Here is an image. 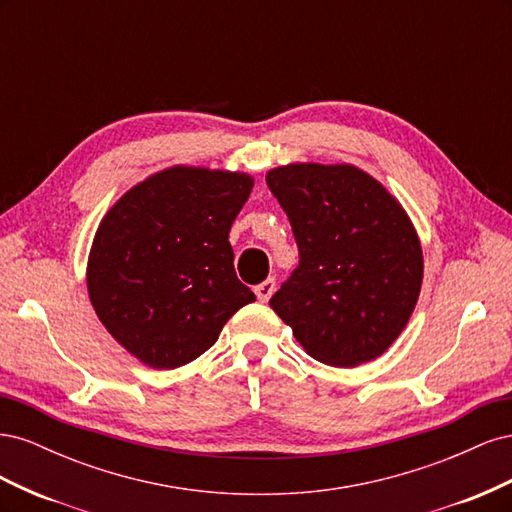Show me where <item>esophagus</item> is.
<instances>
[{"label":"esophagus","instance_id":"1","mask_svg":"<svg viewBox=\"0 0 512 512\" xmlns=\"http://www.w3.org/2000/svg\"><path fill=\"white\" fill-rule=\"evenodd\" d=\"M254 292L260 303H267L271 299V294L275 292V280H265L262 284L254 286Z\"/></svg>","mask_w":512,"mask_h":512}]
</instances>
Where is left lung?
Returning a JSON list of instances; mask_svg holds the SVG:
<instances>
[{"label":"left lung","instance_id":"left-lung-1","mask_svg":"<svg viewBox=\"0 0 512 512\" xmlns=\"http://www.w3.org/2000/svg\"><path fill=\"white\" fill-rule=\"evenodd\" d=\"M299 267L271 307L309 356L335 367L376 359L404 331L421 292L423 252L406 211L363 170L290 164L267 173Z\"/></svg>","mask_w":512,"mask_h":512}]
</instances>
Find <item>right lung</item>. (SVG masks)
Returning a JSON list of instances; mask_svg holds the SVG:
<instances>
[{"instance_id":"1","label":"right lung","mask_w":512,"mask_h":512,"mask_svg":"<svg viewBox=\"0 0 512 512\" xmlns=\"http://www.w3.org/2000/svg\"><path fill=\"white\" fill-rule=\"evenodd\" d=\"M254 179L175 166L134 185L104 215L87 288L98 318L138 361L175 369L209 350L256 301L228 241Z\"/></svg>"}]
</instances>
